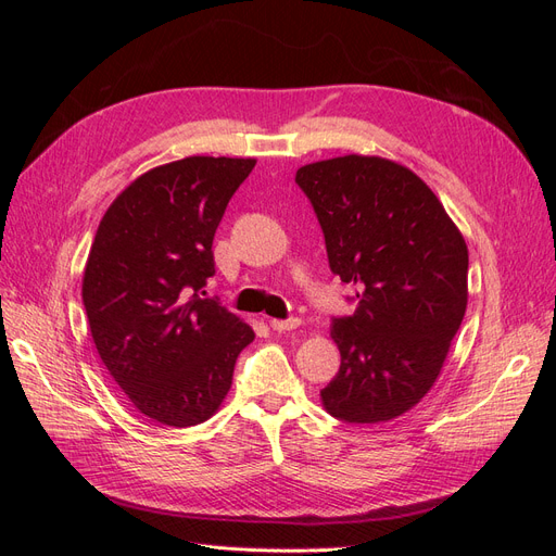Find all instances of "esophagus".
I'll return each mask as SVG.
<instances>
[{
    "label": "esophagus",
    "instance_id": "34e87169",
    "mask_svg": "<svg viewBox=\"0 0 556 556\" xmlns=\"http://www.w3.org/2000/svg\"><path fill=\"white\" fill-rule=\"evenodd\" d=\"M268 325H271V329L274 331H292V329H296L299 325H301V319L299 317H290V319H271V323H268Z\"/></svg>",
    "mask_w": 556,
    "mask_h": 556
}]
</instances>
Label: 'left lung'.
Wrapping results in <instances>:
<instances>
[{
	"instance_id": "1",
	"label": "left lung",
	"mask_w": 556,
	"mask_h": 556,
	"mask_svg": "<svg viewBox=\"0 0 556 556\" xmlns=\"http://www.w3.org/2000/svg\"><path fill=\"white\" fill-rule=\"evenodd\" d=\"M331 271L359 306L333 317L341 368L323 406L352 425L408 413L441 376L468 301V248L429 185L408 166L345 155L301 166Z\"/></svg>"
}]
</instances>
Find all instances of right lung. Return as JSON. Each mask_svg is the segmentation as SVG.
<instances>
[{
	"instance_id": "add662e5",
	"label": "right lung",
	"mask_w": 556,
	"mask_h": 556,
	"mask_svg": "<svg viewBox=\"0 0 556 556\" xmlns=\"http://www.w3.org/2000/svg\"><path fill=\"white\" fill-rule=\"evenodd\" d=\"M252 157H185L146 172L115 197L83 274L94 348L131 406L166 427L220 408L252 331L204 288L213 237Z\"/></svg>"
}]
</instances>
